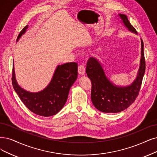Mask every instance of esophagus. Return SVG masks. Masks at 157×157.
Returning <instances> with one entry per match:
<instances>
[{"instance_id":"obj_1","label":"esophagus","mask_w":157,"mask_h":157,"mask_svg":"<svg viewBox=\"0 0 157 157\" xmlns=\"http://www.w3.org/2000/svg\"><path fill=\"white\" fill-rule=\"evenodd\" d=\"M78 73L80 75H84L85 73V68L83 65H79L78 67Z\"/></svg>"}]
</instances>
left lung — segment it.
<instances>
[{
	"label": "left lung",
	"instance_id": "8db88e82",
	"mask_svg": "<svg viewBox=\"0 0 157 157\" xmlns=\"http://www.w3.org/2000/svg\"><path fill=\"white\" fill-rule=\"evenodd\" d=\"M118 15L130 32L137 33L125 15ZM145 71L146 61L142 39L140 67L136 79L130 85L119 86L113 83L106 76L100 61L94 57H90L86 63V73L91 81V100L94 106L100 111L105 113H117L129 107L139 94Z\"/></svg>",
	"mask_w": 157,
	"mask_h": 157
}]
</instances>
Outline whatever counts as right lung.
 <instances>
[{
    "instance_id": "right-lung-1",
    "label": "right lung",
    "mask_w": 157,
    "mask_h": 157,
    "mask_svg": "<svg viewBox=\"0 0 157 157\" xmlns=\"http://www.w3.org/2000/svg\"><path fill=\"white\" fill-rule=\"evenodd\" d=\"M28 25L22 29L17 41L24 34ZM78 78V64L75 62L58 65L50 83L43 90L30 92L17 83L14 65L12 71L13 89L26 107L32 113L42 117H51L59 113L67 100L70 89Z\"/></svg>"
}]
</instances>
